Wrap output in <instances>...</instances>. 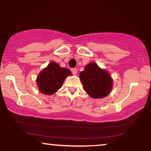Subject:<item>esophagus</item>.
I'll return each instance as SVG.
<instances>
[{
  "instance_id": "obj_1",
  "label": "esophagus",
  "mask_w": 151,
  "mask_h": 151,
  "mask_svg": "<svg viewBox=\"0 0 151 151\" xmlns=\"http://www.w3.org/2000/svg\"><path fill=\"white\" fill-rule=\"evenodd\" d=\"M72 72L73 74H77V68H72Z\"/></svg>"
}]
</instances>
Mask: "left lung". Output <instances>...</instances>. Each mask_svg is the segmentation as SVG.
<instances>
[{
  "instance_id": "1",
  "label": "left lung",
  "mask_w": 151,
  "mask_h": 151,
  "mask_svg": "<svg viewBox=\"0 0 151 151\" xmlns=\"http://www.w3.org/2000/svg\"><path fill=\"white\" fill-rule=\"evenodd\" d=\"M83 89L91 97L104 98L110 93L112 86L108 72L100 68L95 63H90L80 73Z\"/></svg>"
}]
</instances>
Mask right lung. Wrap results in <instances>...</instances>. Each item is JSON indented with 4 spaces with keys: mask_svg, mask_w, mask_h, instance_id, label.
Wrapping results in <instances>:
<instances>
[{
    "mask_svg": "<svg viewBox=\"0 0 151 151\" xmlns=\"http://www.w3.org/2000/svg\"><path fill=\"white\" fill-rule=\"evenodd\" d=\"M71 74L70 70L61 68L55 62H51L38 76L37 86L42 93L51 95L61 88L65 78Z\"/></svg>",
    "mask_w": 151,
    "mask_h": 151,
    "instance_id": "add662e5",
    "label": "right lung"
}]
</instances>
